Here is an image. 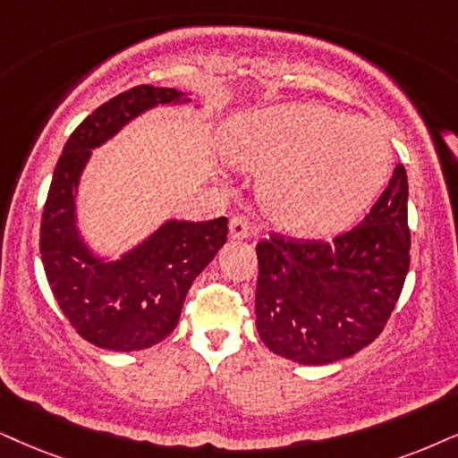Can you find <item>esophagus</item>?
Segmentation results:
<instances>
[{
    "mask_svg": "<svg viewBox=\"0 0 458 458\" xmlns=\"http://www.w3.org/2000/svg\"><path fill=\"white\" fill-rule=\"evenodd\" d=\"M230 236H233V239H247L249 222L245 216H234L230 219Z\"/></svg>",
    "mask_w": 458,
    "mask_h": 458,
    "instance_id": "34e87169",
    "label": "esophagus"
}]
</instances>
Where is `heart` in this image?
Instances as JSON below:
<instances>
[{"label": "heart", "mask_w": 458, "mask_h": 458, "mask_svg": "<svg viewBox=\"0 0 458 458\" xmlns=\"http://www.w3.org/2000/svg\"><path fill=\"white\" fill-rule=\"evenodd\" d=\"M228 156L262 175L264 211L300 236L349 228L378 199L391 171V148L378 126L317 103L251 114L236 129Z\"/></svg>", "instance_id": "b5f03b06"}]
</instances>
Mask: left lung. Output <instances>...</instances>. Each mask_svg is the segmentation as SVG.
<instances>
[{
  "label": "left lung",
  "instance_id": "1",
  "mask_svg": "<svg viewBox=\"0 0 458 458\" xmlns=\"http://www.w3.org/2000/svg\"><path fill=\"white\" fill-rule=\"evenodd\" d=\"M256 253L262 343L304 366L355 355L383 332L410 268L406 169L397 165L368 216L332 242L272 234Z\"/></svg>",
  "mask_w": 458,
  "mask_h": 458
}]
</instances>
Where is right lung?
<instances>
[{
	"label": "right lung",
	"instance_id": "1",
	"mask_svg": "<svg viewBox=\"0 0 458 458\" xmlns=\"http://www.w3.org/2000/svg\"><path fill=\"white\" fill-rule=\"evenodd\" d=\"M192 99L177 89L141 84L97 107L72 132L48 190L39 228L46 279L72 327L106 351L149 349L175 329L196 276L228 236V219H166L118 259L101 258L78 228V186L92 149L158 106Z\"/></svg>",
	"mask_w": 458,
	"mask_h": 458
}]
</instances>
